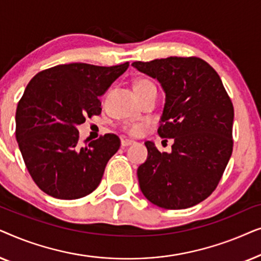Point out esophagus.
Here are the masks:
<instances>
[{
	"instance_id": "esophagus-1",
	"label": "esophagus",
	"mask_w": 261,
	"mask_h": 261,
	"mask_svg": "<svg viewBox=\"0 0 261 261\" xmlns=\"http://www.w3.org/2000/svg\"><path fill=\"white\" fill-rule=\"evenodd\" d=\"M134 144L135 142L133 140H129V139H122V140H121V146H122V147H128V146H132Z\"/></svg>"
}]
</instances>
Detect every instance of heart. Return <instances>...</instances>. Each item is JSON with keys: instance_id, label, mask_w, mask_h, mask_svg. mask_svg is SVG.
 <instances>
[{"instance_id": "obj_1", "label": "heart", "mask_w": 261, "mask_h": 261, "mask_svg": "<svg viewBox=\"0 0 261 261\" xmlns=\"http://www.w3.org/2000/svg\"><path fill=\"white\" fill-rule=\"evenodd\" d=\"M151 88H155V87H154V84H153L152 82H149L148 80H139L134 85V89L137 92L147 90V89H151ZM127 130L132 135H139L142 133V126L134 124V126L127 127Z\"/></svg>"}]
</instances>
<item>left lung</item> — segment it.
Wrapping results in <instances>:
<instances>
[{
    "mask_svg": "<svg viewBox=\"0 0 261 261\" xmlns=\"http://www.w3.org/2000/svg\"><path fill=\"white\" fill-rule=\"evenodd\" d=\"M165 91L158 134L173 139L171 153L146 141L148 154L138 169L142 194L164 209H185L212 195L233 152L234 108L222 81L197 57L134 62Z\"/></svg>",
    "mask_w": 261,
    "mask_h": 261,
    "instance_id": "left-lung-1",
    "label": "left lung"
}]
</instances>
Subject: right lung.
Segmentation results:
<instances>
[{
	"instance_id": "obj_1",
	"label": "right lung",
	"mask_w": 261,
	"mask_h": 261,
	"mask_svg": "<svg viewBox=\"0 0 261 261\" xmlns=\"http://www.w3.org/2000/svg\"><path fill=\"white\" fill-rule=\"evenodd\" d=\"M129 63L57 65L32 78L16 108V141L35 184L59 199L91 194L109 159L120 148L115 134L82 146L78 124L101 114L99 97Z\"/></svg>"
}]
</instances>
